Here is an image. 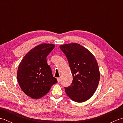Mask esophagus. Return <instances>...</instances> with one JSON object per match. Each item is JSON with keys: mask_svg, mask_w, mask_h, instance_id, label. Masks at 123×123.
<instances>
[{"mask_svg": "<svg viewBox=\"0 0 123 123\" xmlns=\"http://www.w3.org/2000/svg\"><path fill=\"white\" fill-rule=\"evenodd\" d=\"M57 82L59 83L60 81H61V78H57Z\"/></svg>", "mask_w": 123, "mask_h": 123, "instance_id": "34e87169", "label": "esophagus"}]
</instances>
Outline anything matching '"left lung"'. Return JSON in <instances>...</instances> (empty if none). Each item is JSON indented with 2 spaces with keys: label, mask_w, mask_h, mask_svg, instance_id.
<instances>
[{
  "label": "left lung",
  "mask_w": 123,
  "mask_h": 123,
  "mask_svg": "<svg viewBox=\"0 0 123 123\" xmlns=\"http://www.w3.org/2000/svg\"><path fill=\"white\" fill-rule=\"evenodd\" d=\"M73 76L71 86L65 87L69 97L77 103L88 100L98 86L100 72L96 59L90 51L78 43L61 45Z\"/></svg>",
  "instance_id": "1"
}]
</instances>
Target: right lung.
<instances>
[{
    "instance_id": "add662e5",
    "label": "right lung",
    "mask_w": 123,
    "mask_h": 123,
    "mask_svg": "<svg viewBox=\"0 0 123 123\" xmlns=\"http://www.w3.org/2000/svg\"><path fill=\"white\" fill-rule=\"evenodd\" d=\"M54 47L53 44H39L31 49L19 63L18 82L23 92L33 99L45 96L52 86L57 83L46 60V56Z\"/></svg>"
}]
</instances>
